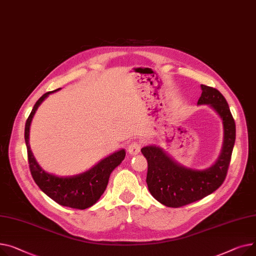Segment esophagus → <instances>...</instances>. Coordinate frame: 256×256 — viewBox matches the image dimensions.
<instances>
[{"label": "esophagus", "instance_id": "obj_1", "mask_svg": "<svg viewBox=\"0 0 256 256\" xmlns=\"http://www.w3.org/2000/svg\"><path fill=\"white\" fill-rule=\"evenodd\" d=\"M142 144L140 142H132L128 146V153L130 155H136L140 153Z\"/></svg>", "mask_w": 256, "mask_h": 256}]
</instances>
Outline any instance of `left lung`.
Masks as SVG:
<instances>
[{
    "mask_svg": "<svg viewBox=\"0 0 256 256\" xmlns=\"http://www.w3.org/2000/svg\"><path fill=\"white\" fill-rule=\"evenodd\" d=\"M198 104H208L222 120L224 138L221 154L211 168L198 170L182 166L157 146H146L142 153L148 161L150 193L162 204L178 208L200 200L217 190L226 178L236 140V123L228 104L218 90L200 86Z\"/></svg>",
    "mask_w": 256,
    "mask_h": 256,
    "instance_id": "1",
    "label": "left lung"
}]
</instances>
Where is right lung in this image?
Masks as SVG:
<instances>
[{"instance_id": "1", "label": "right lung", "mask_w": 256, "mask_h": 256, "mask_svg": "<svg viewBox=\"0 0 256 256\" xmlns=\"http://www.w3.org/2000/svg\"><path fill=\"white\" fill-rule=\"evenodd\" d=\"M58 90H61V88L42 95L35 103L26 122L24 140L28 150V166L35 183L48 198L64 206L84 210L92 206L100 198L106 189L112 172L124 160L126 152L124 148L102 159L91 170L72 176H58L42 170L30 148V126L39 105L50 94Z\"/></svg>"}]
</instances>
